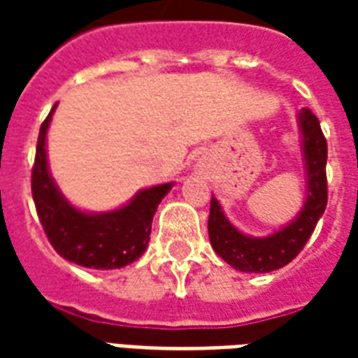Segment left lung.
<instances>
[{
    "label": "left lung",
    "instance_id": "1",
    "mask_svg": "<svg viewBox=\"0 0 358 358\" xmlns=\"http://www.w3.org/2000/svg\"><path fill=\"white\" fill-rule=\"evenodd\" d=\"M301 152L306 173V199L301 212L277 232L264 238L243 234L224 215L219 201L212 195L208 234L213 250L227 264L243 273H269L294 260L316 229L327 206V141L310 109L297 113Z\"/></svg>",
    "mask_w": 358,
    "mask_h": 358
}]
</instances>
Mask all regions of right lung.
<instances>
[{
  "mask_svg": "<svg viewBox=\"0 0 358 358\" xmlns=\"http://www.w3.org/2000/svg\"><path fill=\"white\" fill-rule=\"evenodd\" d=\"M53 106L36 141L31 191L36 213L50 243L64 260L91 269H119L135 262L148 247L152 219L174 182L141 189L124 206L111 212H85L70 204L50 174L46 134Z\"/></svg>",
  "mask_w": 358,
  "mask_h": 358,
  "instance_id": "right-lung-1",
  "label": "right lung"
}]
</instances>
